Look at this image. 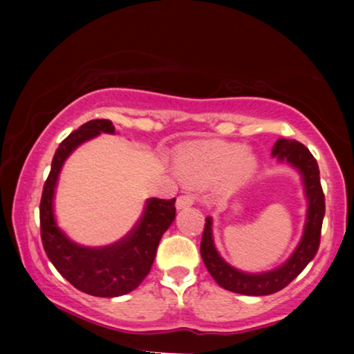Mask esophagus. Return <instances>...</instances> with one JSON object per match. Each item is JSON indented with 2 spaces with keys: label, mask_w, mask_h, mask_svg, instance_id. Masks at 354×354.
<instances>
[{
  "label": "esophagus",
  "mask_w": 354,
  "mask_h": 354,
  "mask_svg": "<svg viewBox=\"0 0 354 354\" xmlns=\"http://www.w3.org/2000/svg\"><path fill=\"white\" fill-rule=\"evenodd\" d=\"M193 201H195V198H193L192 195H180L177 198L176 206H177V209H185V207L193 205Z\"/></svg>",
  "instance_id": "1"
}]
</instances>
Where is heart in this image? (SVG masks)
<instances>
[{
  "label": "heart",
  "instance_id": "heart-1",
  "mask_svg": "<svg viewBox=\"0 0 354 354\" xmlns=\"http://www.w3.org/2000/svg\"><path fill=\"white\" fill-rule=\"evenodd\" d=\"M174 164L187 182L207 185L219 178L224 190H235L256 172L258 158L240 143L206 142L182 149Z\"/></svg>",
  "mask_w": 354,
  "mask_h": 354
}]
</instances>
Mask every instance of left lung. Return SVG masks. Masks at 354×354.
Wrapping results in <instances>:
<instances>
[{
    "label": "left lung",
    "instance_id": "obj_1",
    "mask_svg": "<svg viewBox=\"0 0 354 354\" xmlns=\"http://www.w3.org/2000/svg\"><path fill=\"white\" fill-rule=\"evenodd\" d=\"M272 156L277 158L279 162L290 164L299 172L304 196L308 201L301 240L292 256L282 266L266 270V272H245L230 266L217 251L214 236H212V217H206L201 239V258L211 277L222 288L234 293L248 295V297L272 295L287 287L293 279L303 272V269L311 263L319 250L322 221L326 214V200H324L319 167L309 149L297 140L279 138L272 148Z\"/></svg>",
    "mask_w": 354,
    "mask_h": 354
}]
</instances>
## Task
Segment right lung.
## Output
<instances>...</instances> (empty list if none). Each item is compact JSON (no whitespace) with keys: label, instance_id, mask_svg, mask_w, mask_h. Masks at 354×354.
Instances as JSON below:
<instances>
[{"label":"right lung","instance_id":"1","mask_svg":"<svg viewBox=\"0 0 354 354\" xmlns=\"http://www.w3.org/2000/svg\"><path fill=\"white\" fill-rule=\"evenodd\" d=\"M100 133L114 135L113 122L108 119L88 120L57 147L41 193L40 232L48 259L67 282L93 297L114 298L132 292L149 274L159 240L176 219V198H149L138 224L114 243L84 246L71 240L55 219L56 183L71 153Z\"/></svg>","mask_w":354,"mask_h":354}]
</instances>
